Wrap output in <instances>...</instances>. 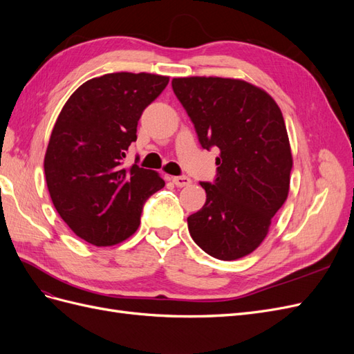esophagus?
<instances>
[{"label":"esophagus","instance_id":"1","mask_svg":"<svg viewBox=\"0 0 354 354\" xmlns=\"http://www.w3.org/2000/svg\"><path fill=\"white\" fill-rule=\"evenodd\" d=\"M173 183L177 187H186L192 183V180L187 176H177V177H173Z\"/></svg>","mask_w":354,"mask_h":354}]
</instances>
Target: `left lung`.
I'll list each match as a JSON object with an SVG mask.
<instances>
[{
    "label": "left lung",
    "instance_id": "left-lung-1",
    "mask_svg": "<svg viewBox=\"0 0 354 354\" xmlns=\"http://www.w3.org/2000/svg\"><path fill=\"white\" fill-rule=\"evenodd\" d=\"M173 90L203 149H220L207 201L187 217L190 236L214 259L251 254L269 233L289 192L292 155L279 106L255 85L232 78H174Z\"/></svg>",
    "mask_w": 354,
    "mask_h": 354
}]
</instances>
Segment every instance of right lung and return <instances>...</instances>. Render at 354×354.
Segmentation results:
<instances>
[{"label":"right lung","instance_id":"obj_1","mask_svg":"<svg viewBox=\"0 0 354 354\" xmlns=\"http://www.w3.org/2000/svg\"><path fill=\"white\" fill-rule=\"evenodd\" d=\"M169 78L116 72L88 80L63 106L44 158L47 187L69 229L111 246L138 229L146 199L165 186L152 169L122 167L143 111Z\"/></svg>","mask_w":354,"mask_h":354}]
</instances>
